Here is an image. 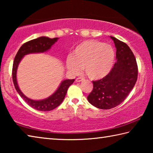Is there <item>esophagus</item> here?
Returning a JSON list of instances; mask_svg holds the SVG:
<instances>
[{
    "label": "esophagus",
    "mask_w": 153,
    "mask_h": 153,
    "mask_svg": "<svg viewBox=\"0 0 153 153\" xmlns=\"http://www.w3.org/2000/svg\"><path fill=\"white\" fill-rule=\"evenodd\" d=\"M84 80H85V79L81 78V77H79V78H77V79H76V82H81V81H84Z\"/></svg>",
    "instance_id": "34e87169"
}]
</instances>
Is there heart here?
Returning a JSON list of instances; mask_svg holds the SVG:
<instances>
[{"mask_svg": "<svg viewBox=\"0 0 153 153\" xmlns=\"http://www.w3.org/2000/svg\"><path fill=\"white\" fill-rule=\"evenodd\" d=\"M115 58L116 52L111 45L97 40H87L75 48L67 58L66 66L75 74L84 68L90 79L97 80L105 77L111 71Z\"/></svg>", "mask_w": 153, "mask_h": 153, "instance_id": "b5f03b06", "label": "heart"}]
</instances>
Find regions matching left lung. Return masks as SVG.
I'll list each match as a JSON object with an SVG mask.
<instances>
[{
	"label": "left lung",
	"mask_w": 153,
	"mask_h": 153,
	"mask_svg": "<svg viewBox=\"0 0 153 153\" xmlns=\"http://www.w3.org/2000/svg\"><path fill=\"white\" fill-rule=\"evenodd\" d=\"M116 48L117 62L103 79L93 81V89L87 100L93 106L109 109L120 105L134 87L138 77L135 56L129 46L110 36Z\"/></svg>",
	"instance_id": "1"
}]
</instances>
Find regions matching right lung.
I'll list each match as a JSON object with an SVG mask.
<instances>
[{
	"label": "right lung",
	"mask_w": 153,
	"mask_h": 153,
	"mask_svg": "<svg viewBox=\"0 0 153 153\" xmlns=\"http://www.w3.org/2000/svg\"><path fill=\"white\" fill-rule=\"evenodd\" d=\"M58 39V37L52 39L47 37H39L38 38L32 39L31 41L26 42L19 48L15 56L14 61H13L12 77L13 84H14L16 90L21 97L23 99V100L29 106L38 111H51L60 105L65 97L68 87L70 85L73 83L74 79L64 80L61 82L60 85L55 93H53L49 97L43 100L36 101L27 97L19 88L17 82V67L24 56L31 53H41L46 52L55 42H57Z\"/></svg>",
	"instance_id": "add662e5"
}]
</instances>
